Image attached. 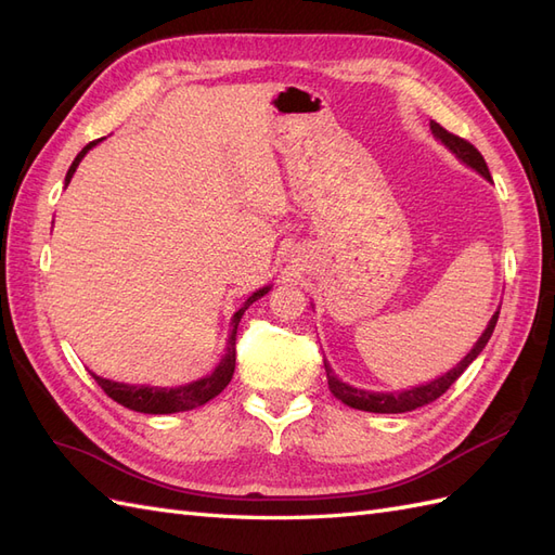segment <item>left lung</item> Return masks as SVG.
<instances>
[{"label":"left lung","mask_w":555,"mask_h":555,"mask_svg":"<svg viewBox=\"0 0 555 555\" xmlns=\"http://www.w3.org/2000/svg\"><path fill=\"white\" fill-rule=\"evenodd\" d=\"M430 131H433L435 139L442 141V143L451 150L453 155H456L463 164L469 166V169H475L479 176H483L486 180H491L489 166H486L481 153H479V150H477L473 143L461 139V137H456V133L447 131L444 127H440L438 122H433V120H430ZM498 314H500V310L491 317L489 326H486V331L481 333V338L475 343V347L469 349V354H467L461 363H456V367H451L449 373H444L442 377L433 379V382H428V384L412 386V389L396 391V393H375V391H365V389H354V386H349V384L340 382L338 375H335V373L331 371V365L324 361L328 389H331V393H333L335 398L343 400L345 405L354 408V410H363V412L400 414V412H412V410H416V408H424V405H428V402L438 400V398L449 389V386L465 373V367L481 354V349L486 347V343L491 340L493 328H495V324H498Z\"/></svg>","instance_id":"1"}]
</instances>
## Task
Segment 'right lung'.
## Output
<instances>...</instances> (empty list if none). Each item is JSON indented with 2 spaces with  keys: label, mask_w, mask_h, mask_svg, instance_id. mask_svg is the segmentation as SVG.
Wrapping results in <instances>:
<instances>
[{
  "label": "right lung",
  "mask_w": 555,
  "mask_h": 555,
  "mask_svg": "<svg viewBox=\"0 0 555 555\" xmlns=\"http://www.w3.org/2000/svg\"><path fill=\"white\" fill-rule=\"evenodd\" d=\"M102 141V139H99ZM96 145V141H92L90 145H86L78 153V157L74 159V164L66 171V184L72 182L80 159L88 155V150ZM271 292V287H263L259 292L251 294L243 308L233 314L231 319V335L227 343V354L222 357L220 365L215 367V373L208 377H201L196 382H190L184 386H176V389H162V386H147V384H122V382H113V379H104L92 373V377L96 379V384L102 386L106 391V396H111L115 402L120 405L133 410V412H143V414H173V412H188L194 410L198 405H206L208 400H212L217 393H222L227 389V384L233 377V371H236V331H238V322L241 317L245 314V310L259 300L263 294Z\"/></svg>",
  "instance_id": "right-lung-1"
}]
</instances>
